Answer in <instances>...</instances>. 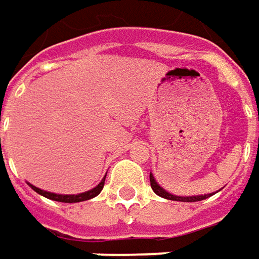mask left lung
<instances>
[{
  "label": "left lung",
  "mask_w": 259,
  "mask_h": 259,
  "mask_svg": "<svg viewBox=\"0 0 259 259\" xmlns=\"http://www.w3.org/2000/svg\"><path fill=\"white\" fill-rule=\"evenodd\" d=\"M150 183H151V189L154 190L155 194H158L160 197H164V199H168V200H179V202H199V200H203V199H207L209 196L212 194H203V196H190V197H182V196H174V194H170L165 192L164 189H161L157 182L154 180L153 174H150Z\"/></svg>",
  "instance_id": "1"
}]
</instances>
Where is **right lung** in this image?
<instances>
[{
	"label": "right lung",
	"mask_w": 259,
	"mask_h": 259,
	"mask_svg": "<svg viewBox=\"0 0 259 259\" xmlns=\"http://www.w3.org/2000/svg\"><path fill=\"white\" fill-rule=\"evenodd\" d=\"M106 177V176H105ZM105 177L102 179V182L98 184L95 189L92 190H89V192H85V193H79V194H56V193H50V192H45V190H41V189H38V187H35V186H31V189L37 192L38 194H41V196H45L47 199H52V200H56V202H62V203H77V202H83V200H89V199H92L95 196H98V194L101 193V190L104 189V184H105Z\"/></svg>",
	"instance_id": "1"
}]
</instances>
